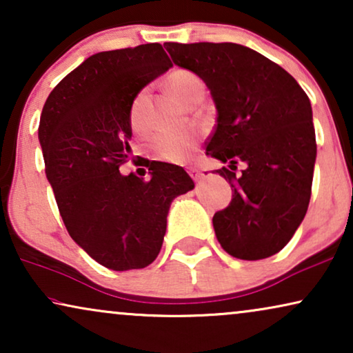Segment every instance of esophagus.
I'll list each match as a JSON object with an SVG mask.
<instances>
[{"mask_svg":"<svg viewBox=\"0 0 353 353\" xmlns=\"http://www.w3.org/2000/svg\"><path fill=\"white\" fill-rule=\"evenodd\" d=\"M190 175L194 181H201L204 180V172L199 170V168H190Z\"/></svg>","mask_w":353,"mask_h":353,"instance_id":"1","label":"esophagus"}]
</instances>
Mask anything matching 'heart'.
Wrapping results in <instances>:
<instances>
[{"instance_id": "obj_1", "label": "heart", "mask_w": 353, "mask_h": 353, "mask_svg": "<svg viewBox=\"0 0 353 353\" xmlns=\"http://www.w3.org/2000/svg\"><path fill=\"white\" fill-rule=\"evenodd\" d=\"M168 88L183 104H190L192 99L204 96V83L190 70H173L167 80ZM146 101V90H141L130 104L128 122L133 132H144L143 108ZM201 134L196 128H181L175 132H161L154 134L149 143V151L157 161L167 163H188L197 156Z\"/></svg>"}]
</instances>
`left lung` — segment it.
<instances>
[{
	"instance_id": "obj_1",
	"label": "left lung",
	"mask_w": 353,
	"mask_h": 353,
	"mask_svg": "<svg viewBox=\"0 0 353 353\" xmlns=\"http://www.w3.org/2000/svg\"><path fill=\"white\" fill-rule=\"evenodd\" d=\"M173 64L210 90L216 127L205 154L228 163L215 170L233 197L212 219L226 252L241 260L272 257L307 214L316 139L310 99L268 57L236 43H165ZM246 167L241 175L235 163Z\"/></svg>"
}]
</instances>
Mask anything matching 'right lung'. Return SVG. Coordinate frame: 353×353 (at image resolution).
<instances>
[{
    "mask_svg": "<svg viewBox=\"0 0 353 353\" xmlns=\"http://www.w3.org/2000/svg\"><path fill=\"white\" fill-rule=\"evenodd\" d=\"M170 67L159 43L98 52L56 85L41 110L38 139L62 221L91 259L115 272L156 260L172 201L194 188L173 163L152 165L148 181L119 170L132 151L130 104Z\"/></svg>",
    "mask_w": 353,
    "mask_h": 353,
    "instance_id": "add662e5",
    "label": "right lung"
}]
</instances>
